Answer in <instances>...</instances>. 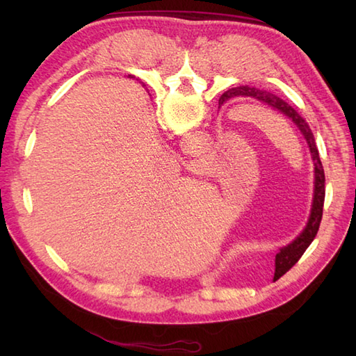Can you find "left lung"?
Segmentation results:
<instances>
[{"instance_id":"8db88e82","label":"left lung","mask_w":356,"mask_h":356,"mask_svg":"<svg viewBox=\"0 0 356 356\" xmlns=\"http://www.w3.org/2000/svg\"><path fill=\"white\" fill-rule=\"evenodd\" d=\"M254 97V99L260 101L263 104H266L268 107L274 108L275 111L282 113L283 116H286L291 122L297 127V130L303 134V138L306 139L309 151H311L314 166H315V180H314V200H312V208H311V216H309V220L306 228L303 232L295 238L291 245H287L284 248L280 249V252L275 255V274H274V282L278 280L280 277H283L287 270H289L295 263H297L301 255L305 254L309 245L312 243L316 232H318L320 223H321V217H323V207H324V195H326V177H324V170H323V163L320 161V153L318 148H316V142L314 138V133L311 130V127L306 122V120L300 116V113L291 107L289 104L284 102L282 97H278L275 95H272L269 92H263V90H257L254 87H248V86H240L236 88H229L228 92H225L220 99H218V104H223L225 101L231 99V97Z\"/></svg>"}]
</instances>
